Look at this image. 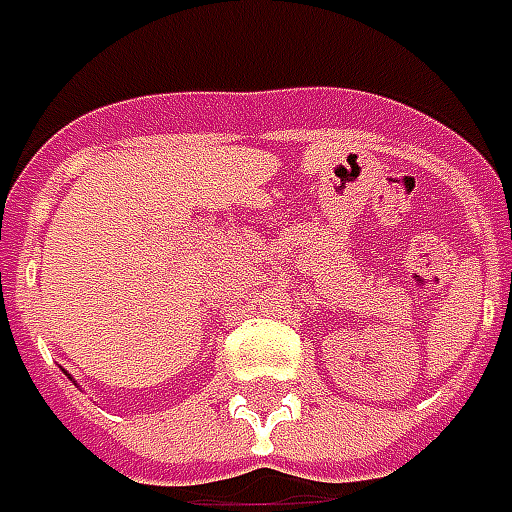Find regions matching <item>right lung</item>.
Segmentation results:
<instances>
[{
    "label": "right lung",
    "instance_id": "add662e5",
    "mask_svg": "<svg viewBox=\"0 0 512 512\" xmlns=\"http://www.w3.org/2000/svg\"><path fill=\"white\" fill-rule=\"evenodd\" d=\"M65 375H68V372H65ZM71 380H74V378H71ZM74 383H76V380H74Z\"/></svg>",
    "mask_w": 512,
    "mask_h": 512
}]
</instances>
